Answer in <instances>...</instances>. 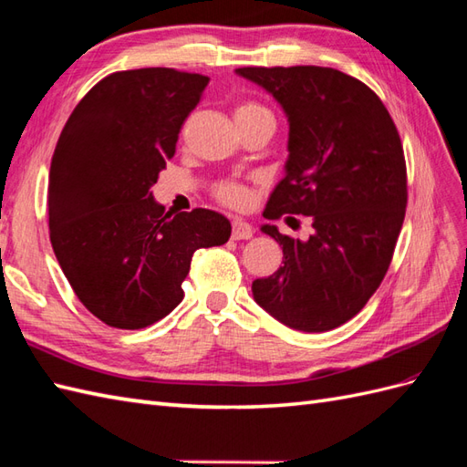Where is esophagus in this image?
<instances>
[{"mask_svg":"<svg viewBox=\"0 0 467 467\" xmlns=\"http://www.w3.org/2000/svg\"><path fill=\"white\" fill-rule=\"evenodd\" d=\"M253 234H254L253 226H250L246 221H243V219L233 221V233H231L233 241H246V238H250Z\"/></svg>","mask_w":467,"mask_h":467,"instance_id":"esophagus-1","label":"esophagus"}]
</instances>
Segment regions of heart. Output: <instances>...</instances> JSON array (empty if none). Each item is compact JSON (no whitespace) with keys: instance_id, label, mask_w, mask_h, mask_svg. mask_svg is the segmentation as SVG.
I'll return each instance as SVG.
<instances>
[{"instance_id":"heart-1","label":"heart","mask_w":467,"mask_h":467,"mask_svg":"<svg viewBox=\"0 0 467 467\" xmlns=\"http://www.w3.org/2000/svg\"><path fill=\"white\" fill-rule=\"evenodd\" d=\"M234 119L236 124H248V122H256V119H274V118L266 106H262L260 102H254V100H244L241 104H236ZM214 195H217V199L224 202V205L243 207L248 201V189L238 182H221L217 187H214Z\"/></svg>"}]
</instances>
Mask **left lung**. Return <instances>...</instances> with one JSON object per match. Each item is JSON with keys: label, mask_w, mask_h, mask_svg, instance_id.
Returning a JSON list of instances; mask_svg holds the SVG:
<instances>
[{"label": "left lung", "mask_w": 467, "mask_h": 467, "mask_svg": "<svg viewBox=\"0 0 467 467\" xmlns=\"http://www.w3.org/2000/svg\"><path fill=\"white\" fill-rule=\"evenodd\" d=\"M288 116L285 175L265 217L304 214L307 241L262 224L284 265L253 282L260 307L297 331L321 333L355 317L390 266L406 211V163L385 104L361 80L327 67H243Z\"/></svg>", "instance_id": "1"}]
</instances>
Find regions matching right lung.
<instances>
[{"label":"right lung","instance_id":"add662e5","mask_svg":"<svg viewBox=\"0 0 467 467\" xmlns=\"http://www.w3.org/2000/svg\"><path fill=\"white\" fill-rule=\"evenodd\" d=\"M209 77L151 67L94 85L67 119L49 171L55 256L78 300L118 329H141L183 300L197 248L221 246V213H165L151 185Z\"/></svg>","mask_w":467,"mask_h":467}]
</instances>
